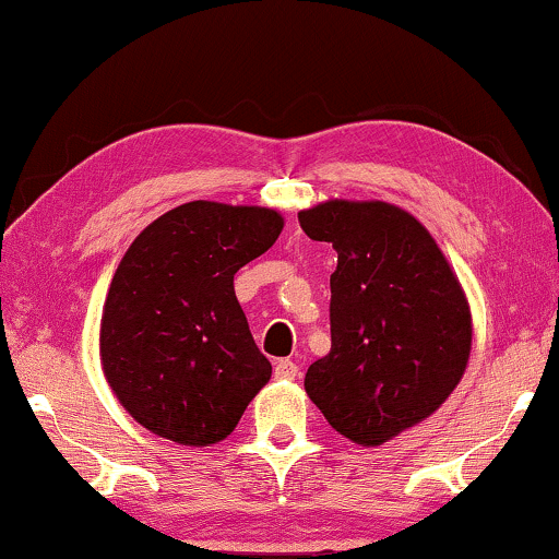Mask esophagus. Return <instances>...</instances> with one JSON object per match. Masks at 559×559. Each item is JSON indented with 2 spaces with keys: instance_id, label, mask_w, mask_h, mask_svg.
<instances>
[{
  "instance_id": "34e87169",
  "label": "esophagus",
  "mask_w": 559,
  "mask_h": 559,
  "mask_svg": "<svg viewBox=\"0 0 559 559\" xmlns=\"http://www.w3.org/2000/svg\"><path fill=\"white\" fill-rule=\"evenodd\" d=\"M300 369H297L295 361H289V358H280V361H274V377L277 379H295Z\"/></svg>"
}]
</instances>
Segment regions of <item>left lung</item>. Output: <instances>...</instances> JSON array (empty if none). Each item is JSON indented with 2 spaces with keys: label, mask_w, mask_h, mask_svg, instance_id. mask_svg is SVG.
<instances>
[{
  "label": "left lung",
  "mask_w": 559,
  "mask_h": 559,
  "mask_svg": "<svg viewBox=\"0 0 559 559\" xmlns=\"http://www.w3.org/2000/svg\"><path fill=\"white\" fill-rule=\"evenodd\" d=\"M338 251L331 274V354L305 389L328 425L381 445L430 417L461 381L471 310L427 228L396 205L328 201L297 213Z\"/></svg>",
  "instance_id": "1"
}]
</instances>
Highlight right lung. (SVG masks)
Segmentation results:
<instances>
[{"label": "right lung", "instance_id": "1", "mask_svg": "<svg viewBox=\"0 0 559 559\" xmlns=\"http://www.w3.org/2000/svg\"><path fill=\"white\" fill-rule=\"evenodd\" d=\"M282 216L193 201L132 241L102 318V364L129 415L159 438L211 445L234 432L272 377L234 274L277 241Z\"/></svg>", "mask_w": 559, "mask_h": 559}]
</instances>
